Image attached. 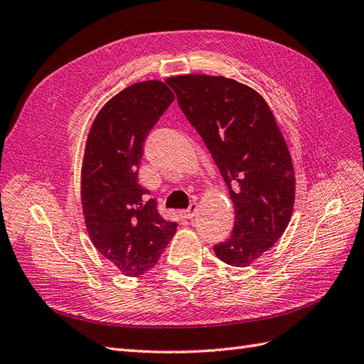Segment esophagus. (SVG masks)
Masks as SVG:
<instances>
[{"instance_id": "34e87169", "label": "esophagus", "mask_w": 364, "mask_h": 364, "mask_svg": "<svg viewBox=\"0 0 364 364\" xmlns=\"http://www.w3.org/2000/svg\"><path fill=\"white\" fill-rule=\"evenodd\" d=\"M196 211H198V203L193 202V203H190L188 210H185V211H183V215H185L186 219H193V218H194V214H196Z\"/></svg>"}]
</instances>
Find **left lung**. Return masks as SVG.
<instances>
[{
  "label": "left lung",
  "instance_id": "8db88e82",
  "mask_svg": "<svg viewBox=\"0 0 364 364\" xmlns=\"http://www.w3.org/2000/svg\"><path fill=\"white\" fill-rule=\"evenodd\" d=\"M206 149L234 203L230 237L214 245L231 267H250L274 247L296 199L292 159L269 105L251 87L225 76L181 75L166 80Z\"/></svg>",
  "mask_w": 364,
  "mask_h": 364
}]
</instances>
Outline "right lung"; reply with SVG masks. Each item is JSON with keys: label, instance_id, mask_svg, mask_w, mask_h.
Instances as JSON below:
<instances>
[{"label": "right lung", "instance_id": "obj_1", "mask_svg": "<svg viewBox=\"0 0 364 364\" xmlns=\"http://www.w3.org/2000/svg\"><path fill=\"white\" fill-rule=\"evenodd\" d=\"M174 95L162 81L136 82L113 96L87 137L81 200L88 235L125 276L139 277L158 263L178 223L165 220L137 181L144 142Z\"/></svg>", "mask_w": 364, "mask_h": 364}]
</instances>
